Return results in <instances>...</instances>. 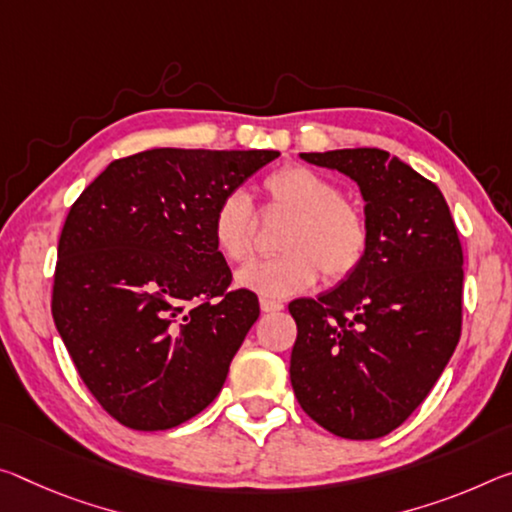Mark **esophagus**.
<instances>
[{"label":"esophagus","mask_w":512,"mask_h":512,"mask_svg":"<svg viewBox=\"0 0 512 512\" xmlns=\"http://www.w3.org/2000/svg\"><path fill=\"white\" fill-rule=\"evenodd\" d=\"M259 307H262V312L264 314H271V312H280L282 305L280 300H271V298H259Z\"/></svg>","instance_id":"esophagus-1"}]
</instances>
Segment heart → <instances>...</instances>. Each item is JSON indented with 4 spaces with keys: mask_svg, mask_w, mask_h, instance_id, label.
<instances>
[{
    "mask_svg": "<svg viewBox=\"0 0 512 512\" xmlns=\"http://www.w3.org/2000/svg\"><path fill=\"white\" fill-rule=\"evenodd\" d=\"M266 212L289 214L278 234L280 255L255 259L237 273L239 287L266 298H289L310 289L319 269L342 282L360 269L369 250V223L355 202L342 198L326 175L298 164L264 177ZM257 234V216L246 193L232 191L218 202L212 218L214 246L227 262H243Z\"/></svg>",
    "mask_w": 512,
    "mask_h": 512,
    "instance_id": "b5f03b06",
    "label": "heart"
}]
</instances>
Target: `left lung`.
<instances>
[{
    "instance_id": "obj_1",
    "label": "left lung",
    "mask_w": 512,
    "mask_h": 512,
    "mask_svg": "<svg viewBox=\"0 0 512 512\" xmlns=\"http://www.w3.org/2000/svg\"><path fill=\"white\" fill-rule=\"evenodd\" d=\"M300 157L358 182L371 239L351 278L289 303L298 326L291 387L326 431L376 440L419 408L458 346V230L442 191L385 150Z\"/></svg>"
}]
</instances>
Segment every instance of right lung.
Segmentation results:
<instances>
[{
	"mask_svg": "<svg viewBox=\"0 0 512 512\" xmlns=\"http://www.w3.org/2000/svg\"><path fill=\"white\" fill-rule=\"evenodd\" d=\"M275 150L154 148L111 161L70 207L52 316L97 403L166 431L212 403L259 300L230 291L212 218Z\"/></svg>",
	"mask_w": 512,
	"mask_h": 512,
	"instance_id": "right-lung-1",
	"label": "right lung"
}]
</instances>
